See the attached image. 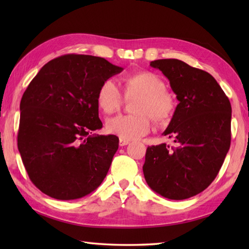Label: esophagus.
Segmentation results:
<instances>
[{"mask_svg": "<svg viewBox=\"0 0 249 249\" xmlns=\"http://www.w3.org/2000/svg\"><path fill=\"white\" fill-rule=\"evenodd\" d=\"M129 143V141L124 140V139H120V146H125Z\"/></svg>", "mask_w": 249, "mask_h": 249, "instance_id": "obj_1", "label": "esophagus"}]
</instances>
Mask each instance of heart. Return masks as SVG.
<instances>
[{"instance_id": "heart-1", "label": "heart", "mask_w": 249, "mask_h": 249, "mask_svg": "<svg viewBox=\"0 0 249 249\" xmlns=\"http://www.w3.org/2000/svg\"><path fill=\"white\" fill-rule=\"evenodd\" d=\"M126 96L139 95L135 105L137 114L116 115L108 120L107 130L124 140H136L149 133L152 126L151 118L157 124H166L176 111V100L166 89L162 79L152 71H139L124 78ZM123 100L121 89L112 79L100 84L96 94L99 110L110 114L120 108Z\"/></svg>"}]
</instances>
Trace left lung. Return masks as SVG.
<instances>
[{
	"mask_svg": "<svg viewBox=\"0 0 249 249\" xmlns=\"http://www.w3.org/2000/svg\"><path fill=\"white\" fill-rule=\"evenodd\" d=\"M170 81L178 104L162 135L166 143L147 146L143 174L158 195L184 200L214 181L231 141V105L212 75L177 59L152 61Z\"/></svg>",
	"mask_w": 249,
	"mask_h": 249,
	"instance_id": "left-lung-1",
	"label": "left lung"
}]
</instances>
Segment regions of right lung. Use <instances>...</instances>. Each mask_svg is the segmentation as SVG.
I'll return each mask as SVG.
<instances>
[{
    "mask_svg": "<svg viewBox=\"0 0 249 249\" xmlns=\"http://www.w3.org/2000/svg\"><path fill=\"white\" fill-rule=\"evenodd\" d=\"M123 68L104 57L66 54L41 67L20 103L18 150L29 178L57 200L91 194L107 176L119 138L103 127L96 94Z\"/></svg>",
    "mask_w": 249,
    "mask_h": 249,
    "instance_id": "add662e5",
    "label": "right lung"
}]
</instances>
